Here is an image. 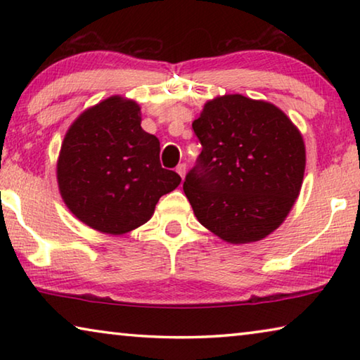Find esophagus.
Listing matches in <instances>:
<instances>
[{
	"label": "esophagus",
	"mask_w": 360,
	"mask_h": 360,
	"mask_svg": "<svg viewBox=\"0 0 360 360\" xmlns=\"http://www.w3.org/2000/svg\"><path fill=\"white\" fill-rule=\"evenodd\" d=\"M186 169H187V167H186V163H179L178 167H176V173H178L182 179H184V176H186Z\"/></svg>",
	"instance_id": "esophagus-1"
}]
</instances>
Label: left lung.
<instances>
[{
  "label": "left lung",
  "instance_id": "1",
  "mask_svg": "<svg viewBox=\"0 0 360 360\" xmlns=\"http://www.w3.org/2000/svg\"><path fill=\"white\" fill-rule=\"evenodd\" d=\"M192 129L202 154L182 188L198 222L231 245L265 238L300 193V131L275 105L238 94L206 103Z\"/></svg>",
  "mask_w": 360,
  "mask_h": 360
}]
</instances>
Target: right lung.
Wrapping results in <instances>:
<instances>
[{"label":"right lung","mask_w":360,"mask_h":360,"mask_svg":"<svg viewBox=\"0 0 360 360\" xmlns=\"http://www.w3.org/2000/svg\"><path fill=\"white\" fill-rule=\"evenodd\" d=\"M57 181L79 221L122 235L148 222L181 176L162 168L160 141L141 129L138 103L114 95L72 122L60 149Z\"/></svg>","instance_id":"add662e5"}]
</instances>
